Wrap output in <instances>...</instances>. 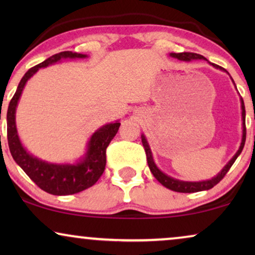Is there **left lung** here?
<instances>
[{"mask_svg": "<svg viewBox=\"0 0 255 255\" xmlns=\"http://www.w3.org/2000/svg\"><path fill=\"white\" fill-rule=\"evenodd\" d=\"M170 57L175 58V59H179L181 61H191V60H205L208 61L207 59H205L203 55L201 54H197V53H190V52H182V53H170L169 54ZM209 62V61H208ZM211 66H214L215 68H219L221 71H224L226 72L224 68L219 67V66L215 65V64H211V62H209ZM228 73V72H226ZM229 74V73H228ZM232 82L235 83L232 79ZM236 86V83H235ZM240 102H242V118H243V137H242V142H240V146H239V149L237 151V153L235 155H233V158L230 160V161L226 163L224 166V168H223L221 172H219L217 175L212 177L210 180H205V181H196V182H190V181H181V180H177V179H174V177L167 175L163 172H161L158 168V166L155 165L154 160H153V155H152V151H151V147H149L148 142H147V139L144 134H141V142H142V146H144L145 148V152H146V158H147V163H148V167H149V170H151V173L154 175V177L156 180L159 181L160 183L162 184L163 187L168 188L170 190H174V191H177V193H196V191H203V190H209L211 189L212 187H215L216 184H217L219 181H221L223 177L225 176V174L229 172V169L231 168V166L235 163L236 159L238 158L240 153H242L243 148H244V145H245V140H246V125H245V116H246V113H245V104H244V101L242 97H240Z\"/></svg>", "mask_w": 255, "mask_h": 255, "instance_id": "left-lung-1", "label": "left lung"}]
</instances>
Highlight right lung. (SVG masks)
Listing matches in <instances>:
<instances>
[{
  "label": "right lung",
  "instance_id": "add662e5",
  "mask_svg": "<svg viewBox=\"0 0 255 255\" xmlns=\"http://www.w3.org/2000/svg\"><path fill=\"white\" fill-rule=\"evenodd\" d=\"M87 57V54L65 51L52 55L39 65L30 68L20 80L6 113L8 144L13 160L40 189L58 196L80 193L97 182L106 168V149L116 135L121 123L116 121L115 123H108L97 128L87 144L85 155L79 161L75 163H52L32 155L20 142L16 128V108L26 82L39 71V68L57 64L61 59H83Z\"/></svg>",
  "mask_w": 255,
  "mask_h": 255
}]
</instances>
